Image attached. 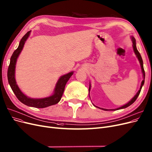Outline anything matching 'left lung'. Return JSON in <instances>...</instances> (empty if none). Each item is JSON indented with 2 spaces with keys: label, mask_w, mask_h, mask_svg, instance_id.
<instances>
[{
  "label": "left lung",
  "mask_w": 152,
  "mask_h": 152,
  "mask_svg": "<svg viewBox=\"0 0 152 152\" xmlns=\"http://www.w3.org/2000/svg\"><path fill=\"white\" fill-rule=\"evenodd\" d=\"M131 38H132V43H133V51L134 52V53L136 55V56H137V58L140 62V66H141V69H142V74H143V80H142V83H141V86H140V88L139 91H138V92L136 94V95L131 99V100L128 102L126 103V104H124V105L119 107H118V108H116V109H104V108H101V107H97L96 106L94 105V104H92L93 105L95 106L96 107H98L99 109H101L102 110H104V111H116V110H119V109H124V108H126L128 107V106H129L130 105H132V104L137 100V97H138L139 94L141 92V90H142V88L143 87V86L144 85V83H145V70H144V68H143V60H142V56H141V55L140 53H139V51H138L137 48V45H136V39L135 38L133 37V36H131ZM91 83L89 84V89H88V94L90 93V91H91ZM90 96V95H89Z\"/></svg>",
  "instance_id": "8db88e82"
}]
</instances>
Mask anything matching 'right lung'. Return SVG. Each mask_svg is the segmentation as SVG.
I'll list each match as a JSON object with an SVG mask.
<instances>
[{"label": "right lung", "instance_id": "obj_1", "mask_svg": "<svg viewBox=\"0 0 152 152\" xmlns=\"http://www.w3.org/2000/svg\"><path fill=\"white\" fill-rule=\"evenodd\" d=\"M31 31H28L22 39H20L19 45L18 48L15 50L12 55L10 57V64L8 67L7 71V78L9 85L11 87L12 90L15 96L19 99V101L23 103L25 105L33 107L36 108H45L59 102L61 100L63 93L65 90V87L66 82L70 79L71 76L74 74V72H70L66 74L61 76L59 79L57 81L53 94L48 97H46L43 98H31L20 91L19 87H18L16 80L15 78V65L18 60V57L22 51L24 44L26 40L28 39L30 35Z\"/></svg>", "mask_w": 152, "mask_h": 152}]
</instances>
